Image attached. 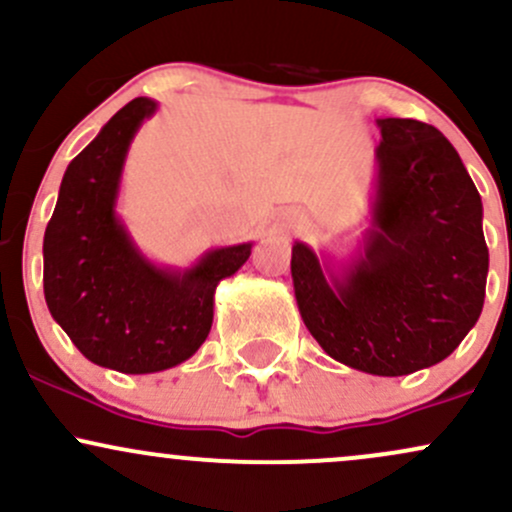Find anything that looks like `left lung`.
Segmentation results:
<instances>
[{
    "instance_id": "8db88e82",
    "label": "left lung",
    "mask_w": 512,
    "mask_h": 512,
    "mask_svg": "<svg viewBox=\"0 0 512 512\" xmlns=\"http://www.w3.org/2000/svg\"><path fill=\"white\" fill-rule=\"evenodd\" d=\"M368 228L349 260L296 240L298 310L327 356L370 375L431 368L484 308L489 248L481 197L443 132L380 117Z\"/></svg>"
}]
</instances>
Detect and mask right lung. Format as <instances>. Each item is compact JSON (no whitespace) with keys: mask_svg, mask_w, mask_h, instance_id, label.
Returning <instances> with one entry per match:
<instances>
[{"mask_svg":"<svg viewBox=\"0 0 512 512\" xmlns=\"http://www.w3.org/2000/svg\"><path fill=\"white\" fill-rule=\"evenodd\" d=\"M154 98H134L64 170L43 240L45 303L96 366L144 375L197 354L214 322V293L248 262L252 243L211 248L190 267L158 264L117 214L129 146Z\"/></svg>","mask_w":512,"mask_h":512,"instance_id":"right-lung-1","label":"right lung"}]
</instances>
